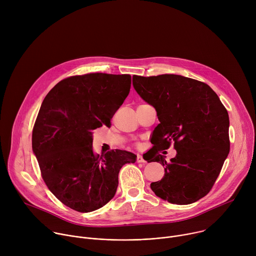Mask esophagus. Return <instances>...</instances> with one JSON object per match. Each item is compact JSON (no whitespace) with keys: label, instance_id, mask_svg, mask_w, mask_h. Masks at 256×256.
I'll return each mask as SVG.
<instances>
[{"label":"esophagus","instance_id":"obj_1","mask_svg":"<svg viewBox=\"0 0 256 256\" xmlns=\"http://www.w3.org/2000/svg\"><path fill=\"white\" fill-rule=\"evenodd\" d=\"M136 162H138V163H144L146 161H144V159L142 158V155H138V156H136Z\"/></svg>","mask_w":256,"mask_h":256}]
</instances>
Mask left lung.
Returning a JSON list of instances; mask_svg holds the SVG:
<instances>
[{
  "mask_svg": "<svg viewBox=\"0 0 256 256\" xmlns=\"http://www.w3.org/2000/svg\"><path fill=\"white\" fill-rule=\"evenodd\" d=\"M138 94L157 112L160 124L151 142V158L165 168L151 188L164 200L192 204L212 190L230 151L229 116L206 83L179 75L134 76ZM174 144L178 154L167 162L160 151Z\"/></svg>",
  "mask_w": 256,
  "mask_h": 256,
  "instance_id": "obj_1",
  "label": "left lung"
}]
</instances>
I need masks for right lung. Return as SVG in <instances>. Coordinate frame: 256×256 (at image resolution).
I'll list each match as a JSON object with an SVG mask.
<instances>
[{"instance_id":"obj_1","label":"right lung","mask_w":256,"mask_h":256,"mask_svg":"<svg viewBox=\"0 0 256 256\" xmlns=\"http://www.w3.org/2000/svg\"><path fill=\"white\" fill-rule=\"evenodd\" d=\"M130 75L72 76L46 96L32 130V149L48 190L80 212L98 210L118 190V173L136 156L124 150L98 155L92 130L112 126L130 89Z\"/></svg>"}]
</instances>
